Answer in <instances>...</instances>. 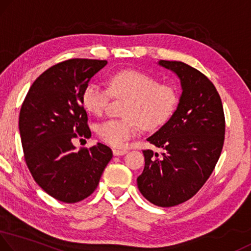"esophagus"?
<instances>
[{
	"label": "esophagus",
	"instance_id": "34e87169",
	"mask_svg": "<svg viewBox=\"0 0 251 251\" xmlns=\"http://www.w3.org/2000/svg\"><path fill=\"white\" fill-rule=\"evenodd\" d=\"M126 152H128V151H126V150L113 149V155H114V156H122V155H126Z\"/></svg>",
	"mask_w": 251,
	"mask_h": 251
}]
</instances>
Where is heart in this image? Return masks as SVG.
I'll return each instance as SVG.
<instances>
[{
  "label": "heart",
  "instance_id": "heart-1",
  "mask_svg": "<svg viewBox=\"0 0 251 251\" xmlns=\"http://www.w3.org/2000/svg\"><path fill=\"white\" fill-rule=\"evenodd\" d=\"M109 90L91 82L84 87L82 104L88 113L102 115L111 95L126 98L121 119H111L98 126L100 139L112 147H122L140 129H155L168 120L177 103L175 88L158 83L155 77L138 69H123L110 76Z\"/></svg>",
  "mask_w": 251,
  "mask_h": 251
}]
</instances>
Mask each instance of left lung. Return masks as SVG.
<instances>
[{"instance_id":"8db88e82","label":"left lung","mask_w":251,"mask_h":251,"mask_svg":"<svg viewBox=\"0 0 251 251\" xmlns=\"http://www.w3.org/2000/svg\"><path fill=\"white\" fill-rule=\"evenodd\" d=\"M176 73L182 95L171 119L147 140L164 150H144L145 168L138 188L157 206H175L198 193L217 165L226 133L221 98L213 83L182 61L160 60Z\"/></svg>"}]
</instances>
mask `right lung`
Listing matches in <instances>:
<instances>
[{"label":"right lung","instance_id":"right-lung-1","mask_svg":"<svg viewBox=\"0 0 251 251\" xmlns=\"http://www.w3.org/2000/svg\"><path fill=\"white\" fill-rule=\"evenodd\" d=\"M106 60L74 58L53 65L34 80L22 103L19 130L25 164L47 194L76 203L98 187L113 153L99 144L75 151L73 141L90 138L82 93Z\"/></svg>","mask_w":251,"mask_h":251}]
</instances>
